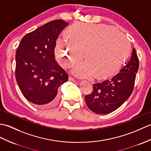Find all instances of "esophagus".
<instances>
[{
  "label": "esophagus",
  "mask_w": 151,
  "mask_h": 151,
  "mask_svg": "<svg viewBox=\"0 0 151 151\" xmlns=\"http://www.w3.org/2000/svg\"><path fill=\"white\" fill-rule=\"evenodd\" d=\"M69 81H71V82H76V80L75 79V78H73V77H71V76H69Z\"/></svg>",
  "instance_id": "1"
}]
</instances>
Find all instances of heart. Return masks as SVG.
<instances>
[{
	"mask_svg": "<svg viewBox=\"0 0 151 151\" xmlns=\"http://www.w3.org/2000/svg\"><path fill=\"white\" fill-rule=\"evenodd\" d=\"M69 39L60 38L56 58L64 68H69L83 58L73 73L80 77L94 74L104 78L118 71L127 58L130 44L122 33L106 24L75 23L66 30Z\"/></svg>",
	"mask_w": 151,
	"mask_h": 151,
	"instance_id": "heart-1",
	"label": "heart"
}]
</instances>
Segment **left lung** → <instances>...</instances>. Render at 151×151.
Wrapping results in <instances>:
<instances>
[{
    "label": "left lung",
    "instance_id": "1",
    "mask_svg": "<svg viewBox=\"0 0 151 151\" xmlns=\"http://www.w3.org/2000/svg\"><path fill=\"white\" fill-rule=\"evenodd\" d=\"M139 60L133 48L131 58L111 78L93 84V92L85 96L91 111L99 114L110 113L120 107L131 96L134 89Z\"/></svg>",
    "mask_w": 151,
    "mask_h": 151
}]
</instances>
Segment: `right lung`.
<instances>
[{
  "instance_id": "1",
  "label": "right lung",
  "mask_w": 151,
  "mask_h": 151,
  "mask_svg": "<svg viewBox=\"0 0 151 151\" xmlns=\"http://www.w3.org/2000/svg\"><path fill=\"white\" fill-rule=\"evenodd\" d=\"M68 24L61 19L51 21L26 35L17 48L16 80L24 96L37 106L57 104L58 87L68 80L55 58L56 41Z\"/></svg>"
}]
</instances>
